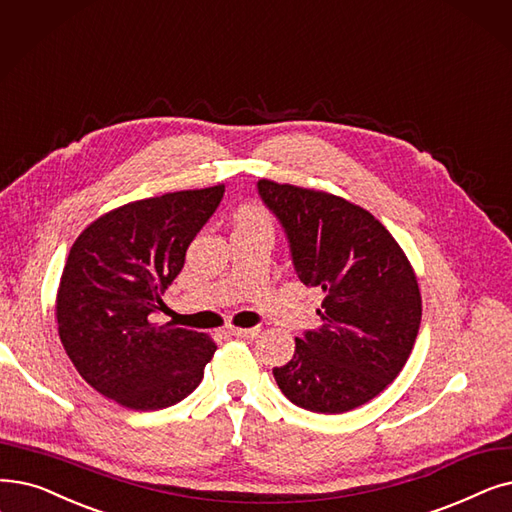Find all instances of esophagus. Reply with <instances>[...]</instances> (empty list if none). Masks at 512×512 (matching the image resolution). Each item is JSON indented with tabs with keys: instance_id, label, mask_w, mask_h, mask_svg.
<instances>
[{
	"instance_id": "obj_1",
	"label": "esophagus",
	"mask_w": 512,
	"mask_h": 512,
	"mask_svg": "<svg viewBox=\"0 0 512 512\" xmlns=\"http://www.w3.org/2000/svg\"><path fill=\"white\" fill-rule=\"evenodd\" d=\"M259 328H236V326H230V335L234 337H244V339H253L259 335Z\"/></svg>"
}]
</instances>
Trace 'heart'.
<instances>
[{
	"mask_svg": "<svg viewBox=\"0 0 512 512\" xmlns=\"http://www.w3.org/2000/svg\"><path fill=\"white\" fill-rule=\"evenodd\" d=\"M238 224H268V217L257 205H249L238 213Z\"/></svg>",
	"mask_w": 512,
	"mask_h": 512,
	"instance_id": "1",
	"label": "heart"
}]
</instances>
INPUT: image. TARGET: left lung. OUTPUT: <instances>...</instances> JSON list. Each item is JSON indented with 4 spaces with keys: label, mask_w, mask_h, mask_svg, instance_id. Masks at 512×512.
Listing matches in <instances>:
<instances>
[{
    "label": "left lung",
    "mask_w": 512,
    "mask_h": 512,
    "mask_svg": "<svg viewBox=\"0 0 512 512\" xmlns=\"http://www.w3.org/2000/svg\"><path fill=\"white\" fill-rule=\"evenodd\" d=\"M261 201L280 219L305 286L324 293L322 326L295 339L274 368L299 408L341 414L385 391L414 347L422 301L416 274L389 230L341 196L259 180Z\"/></svg>",
    "instance_id": "1"
}]
</instances>
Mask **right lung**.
<instances>
[{"mask_svg":"<svg viewBox=\"0 0 512 512\" xmlns=\"http://www.w3.org/2000/svg\"><path fill=\"white\" fill-rule=\"evenodd\" d=\"M224 190H180L108 211L66 257L56 295L62 347L87 385L125 408H169L203 381L213 339L159 326L150 314Z\"/></svg>","mask_w":512,"mask_h":512,"instance_id":"obj_1","label":"right lung"}]
</instances>
